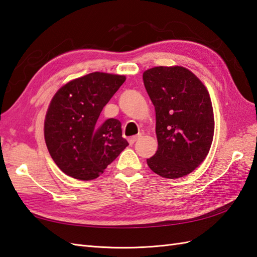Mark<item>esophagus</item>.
Wrapping results in <instances>:
<instances>
[{
  "instance_id": "obj_1",
  "label": "esophagus",
  "mask_w": 257,
  "mask_h": 257,
  "mask_svg": "<svg viewBox=\"0 0 257 257\" xmlns=\"http://www.w3.org/2000/svg\"><path fill=\"white\" fill-rule=\"evenodd\" d=\"M140 137H141V136H140V135H138V136H135V137L129 138V144H130V145H134V144L136 143V141L140 139Z\"/></svg>"
}]
</instances>
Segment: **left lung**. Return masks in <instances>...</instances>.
Instances as JSON below:
<instances>
[{
  "label": "left lung",
  "mask_w": 257,
  "mask_h": 257,
  "mask_svg": "<svg viewBox=\"0 0 257 257\" xmlns=\"http://www.w3.org/2000/svg\"><path fill=\"white\" fill-rule=\"evenodd\" d=\"M156 109L158 150L149 168L160 177L187 176L204 161L214 135L209 91L189 69L159 66L143 75Z\"/></svg>",
  "instance_id": "obj_1"
}]
</instances>
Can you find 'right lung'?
Returning <instances> with one entry per match:
<instances>
[{
  "label": "right lung",
  "instance_id": "obj_1",
  "mask_svg": "<svg viewBox=\"0 0 257 257\" xmlns=\"http://www.w3.org/2000/svg\"><path fill=\"white\" fill-rule=\"evenodd\" d=\"M124 80L123 75L95 72L70 80L54 95L44 137L54 162L65 174L83 181L96 179L129 145L118 119L98 121Z\"/></svg>",
  "mask_w": 257,
  "mask_h": 257
}]
</instances>
